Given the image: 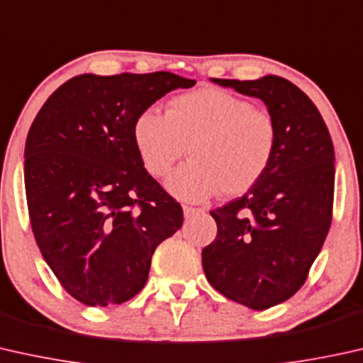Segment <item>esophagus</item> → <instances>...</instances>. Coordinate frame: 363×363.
<instances>
[{"instance_id": "34e87169", "label": "esophagus", "mask_w": 363, "mask_h": 363, "mask_svg": "<svg viewBox=\"0 0 363 363\" xmlns=\"http://www.w3.org/2000/svg\"><path fill=\"white\" fill-rule=\"evenodd\" d=\"M198 213H204V209L203 208H193V206H183V214H185L186 219L193 218L194 214H198Z\"/></svg>"}]
</instances>
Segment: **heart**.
Masks as SVG:
<instances>
[{"label":"heart","instance_id":"b5f03b06","mask_svg":"<svg viewBox=\"0 0 363 363\" xmlns=\"http://www.w3.org/2000/svg\"><path fill=\"white\" fill-rule=\"evenodd\" d=\"M145 170L169 175L188 147L190 160L172 173L167 188L183 201H204L223 191H249L272 164L275 121L264 109L218 88H199L173 98L165 116L145 109L133 129Z\"/></svg>","mask_w":363,"mask_h":363}]
</instances>
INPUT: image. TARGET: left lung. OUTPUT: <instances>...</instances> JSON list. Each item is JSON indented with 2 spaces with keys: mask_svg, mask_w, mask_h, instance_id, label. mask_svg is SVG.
I'll return each mask as SVG.
<instances>
[{
  "mask_svg": "<svg viewBox=\"0 0 363 363\" xmlns=\"http://www.w3.org/2000/svg\"><path fill=\"white\" fill-rule=\"evenodd\" d=\"M213 82L260 98L277 125L270 167L244 196L211 211L218 234L201 252L213 288L262 311L295 295L321 252L333 220L334 145L314 103L285 78Z\"/></svg>",
  "mask_w": 363,
  "mask_h": 363,
  "instance_id": "1",
  "label": "left lung"
}]
</instances>
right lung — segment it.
Listing matches in <instances>:
<instances>
[{
	"mask_svg": "<svg viewBox=\"0 0 363 363\" xmlns=\"http://www.w3.org/2000/svg\"><path fill=\"white\" fill-rule=\"evenodd\" d=\"M194 80L170 72L73 77L30 125L24 183L40 254L68 295L86 306L143 290L152 255L182 228L183 209L144 169L134 123Z\"/></svg>",
	"mask_w": 363,
	"mask_h": 363,
	"instance_id": "add662e5",
	"label": "right lung"
}]
</instances>
